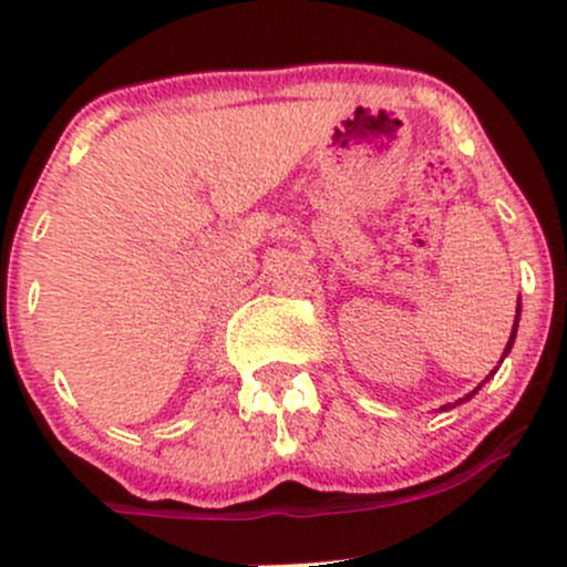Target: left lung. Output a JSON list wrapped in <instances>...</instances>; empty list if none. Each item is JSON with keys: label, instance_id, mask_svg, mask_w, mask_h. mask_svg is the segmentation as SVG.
I'll return each mask as SVG.
<instances>
[{"label": "left lung", "instance_id": "1", "mask_svg": "<svg viewBox=\"0 0 567 567\" xmlns=\"http://www.w3.org/2000/svg\"><path fill=\"white\" fill-rule=\"evenodd\" d=\"M518 312H522V307H518ZM516 326H518V318H516ZM516 326H513V334H511V342H507L505 353H507V351H511L513 340H516ZM477 390H480V386H477ZM477 390H474V392H477ZM474 392H468V394H466V398H461V400H458V403H463V400H468V398H472V394H474ZM450 405H453V403H450ZM444 409H447V405H444Z\"/></svg>", "mask_w": 567, "mask_h": 567}]
</instances>
